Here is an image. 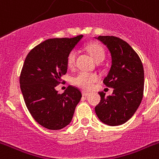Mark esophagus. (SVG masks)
Segmentation results:
<instances>
[{"label": "esophagus", "instance_id": "esophagus-1", "mask_svg": "<svg viewBox=\"0 0 159 159\" xmlns=\"http://www.w3.org/2000/svg\"><path fill=\"white\" fill-rule=\"evenodd\" d=\"M89 92H84V91H83L82 92V95L83 96H88V95H89Z\"/></svg>", "mask_w": 159, "mask_h": 159}]
</instances>
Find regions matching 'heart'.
I'll list each match as a JSON object with an SVG mask.
<instances>
[{"label": "heart", "mask_w": 159, "mask_h": 159, "mask_svg": "<svg viewBox=\"0 0 159 159\" xmlns=\"http://www.w3.org/2000/svg\"><path fill=\"white\" fill-rule=\"evenodd\" d=\"M87 50L96 63H100L105 57L104 50L98 43H90L86 47ZM76 52L71 50L67 56V63L69 67H73L75 62ZM98 80V76L93 73L80 71L73 77V84L84 90H89L92 88L94 83Z\"/></svg>", "instance_id": "1"}]
</instances>
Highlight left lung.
<instances>
[{"instance_id":"left-lung-1","label":"left lung","mask_w":159,"mask_h":159,"mask_svg":"<svg viewBox=\"0 0 159 159\" xmlns=\"http://www.w3.org/2000/svg\"><path fill=\"white\" fill-rule=\"evenodd\" d=\"M111 56V67L103 84L114 88L111 95L99 92L95 111L101 122L119 126L127 122L139 107L144 90V70L139 55L128 43L113 36H99Z\"/></svg>"}]
</instances>
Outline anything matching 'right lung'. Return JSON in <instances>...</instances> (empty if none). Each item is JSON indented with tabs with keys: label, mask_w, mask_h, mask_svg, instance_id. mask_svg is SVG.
<instances>
[{
	"label": "right lung",
	"mask_w": 159,
	"mask_h": 159,
	"mask_svg": "<svg viewBox=\"0 0 159 159\" xmlns=\"http://www.w3.org/2000/svg\"><path fill=\"white\" fill-rule=\"evenodd\" d=\"M83 35L48 39L31 50L25 58L20 85L31 116L42 127L60 130L71 123L82 94L69 85L58 93L56 87L67 71V56Z\"/></svg>",
	"instance_id": "add662e5"
}]
</instances>
